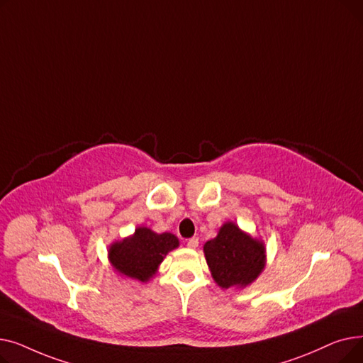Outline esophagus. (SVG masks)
I'll return each mask as SVG.
<instances>
[{"mask_svg":"<svg viewBox=\"0 0 363 363\" xmlns=\"http://www.w3.org/2000/svg\"><path fill=\"white\" fill-rule=\"evenodd\" d=\"M186 245L189 247V249H196V247L199 245V238H197V237L189 238V240L186 241Z\"/></svg>","mask_w":363,"mask_h":363,"instance_id":"obj_1","label":"esophagus"}]
</instances>
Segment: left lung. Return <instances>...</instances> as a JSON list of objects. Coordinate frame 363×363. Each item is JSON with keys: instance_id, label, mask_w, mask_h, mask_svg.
Wrapping results in <instances>:
<instances>
[{"instance_id": "obj_1", "label": "left lung", "mask_w": 363, "mask_h": 363, "mask_svg": "<svg viewBox=\"0 0 363 363\" xmlns=\"http://www.w3.org/2000/svg\"><path fill=\"white\" fill-rule=\"evenodd\" d=\"M203 250L212 277L222 289L250 285L266 263L264 244L241 231L234 222L223 223Z\"/></svg>"}]
</instances>
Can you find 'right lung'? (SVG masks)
Segmentation results:
<instances>
[{
    "mask_svg": "<svg viewBox=\"0 0 363 363\" xmlns=\"http://www.w3.org/2000/svg\"><path fill=\"white\" fill-rule=\"evenodd\" d=\"M178 245L179 240L174 234H157L141 226L133 235L110 245L108 260L121 275L147 282L156 275L164 256Z\"/></svg>",
    "mask_w": 363,
    "mask_h": 363,
    "instance_id": "right-lung-1",
    "label": "right lung"
}]
</instances>
